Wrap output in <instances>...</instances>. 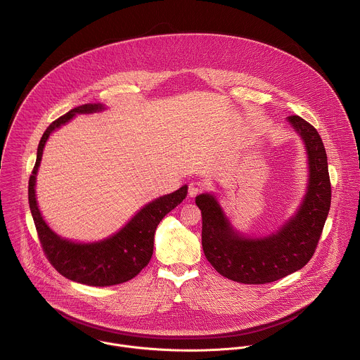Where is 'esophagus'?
<instances>
[{
	"instance_id": "esophagus-1",
	"label": "esophagus",
	"mask_w": 360,
	"mask_h": 360,
	"mask_svg": "<svg viewBox=\"0 0 360 360\" xmlns=\"http://www.w3.org/2000/svg\"><path fill=\"white\" fill-rule=\"evenodd\" d=\"M205 190L206 184L202 180H194V181H191L190 186H188V194H190L191 197H195L197 194H200V193H202V191H205Z\"/></svg>"
}]
</instances>
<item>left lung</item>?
<instances>
[{
	"mask_svg": "<svg viewBox=\"0 0 360 360\" xmlns=\"http://www.w3.org/2000/svg\"><path fill=\"white\" fill-rule=\"evenodd\" d=\"M288 122L305 141L309 186L298 213L277 233L264 238H244L226 219L214 197L201 194L195 204L202 213V248L221 276L243 284H266L302 269L313 257L331 205L327 154L317 130L300 117Z\"/></svg>",
	"mask_w": 360,
	"mask_h": 360,
	"instance_id": "1",
	"label": "left lung"
}]
</instances>
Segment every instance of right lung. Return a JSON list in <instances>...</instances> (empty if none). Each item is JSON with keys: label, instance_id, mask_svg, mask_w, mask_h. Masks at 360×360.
<instances>
[{"label": "right lung", "instance_id": "obj_1", "mask_svg": "<svg viewBox=\"0 0 360 360\" xmlns=\"http://www.w3.org/2000/svg\"><path fill=\"white\" fill-rule=\"evenodd\" d=\"M101 103H89L73 108L53 120L44 131L37 159L29 179V205L36 224L41 248L52 266L63 277L93 287L115 285L136 277L151 260L155 230L160 220L187 197V186L163 195L144 206L119 233L96 244H75L52 233L36 202V174L43 156V148L50 134L77 113L101 110Z\"/></svg>", "mask_w": 360, "mask_h": 360}]
</instances>
